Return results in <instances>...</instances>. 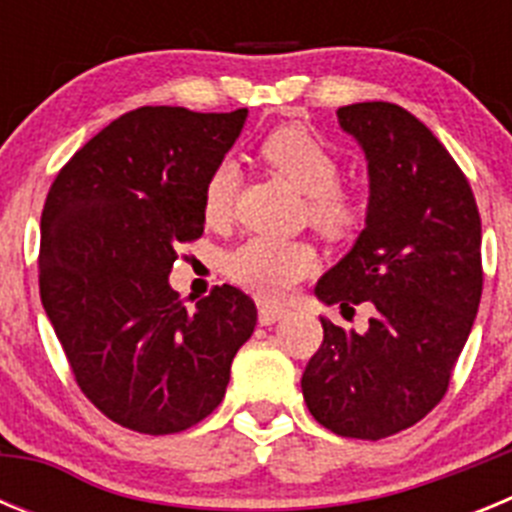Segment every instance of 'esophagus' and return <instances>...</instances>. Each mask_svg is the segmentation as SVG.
Masks as SVG:
<instances>
[{
  "label": "esophagus",
  "instance_id": "1",
  "mask_svg": "<svg viewBox=\"0 0 512 512\" xmlns=\"http://www.w3.org/2000/svg\"><path fill=\"white\" fill-rule=\"evenodd\" d=\"M284 315H287V310H284V307L269 305V302H259V323L261 325H274L277 320H282Z\"/></svg>",
  "mask_w": 512,
  "mask_h": 512
}]
</instances>
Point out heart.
<instances>
[{
  "instance_id": "heart-1",
  "label": "heart",
  "mask_w": 512,
  "mask_h": 512,
  "mask_svg": "<svg viewBox=\"0 0 512 512\" xmlns=\"http://www.w3.org/2000/svg\"><path fill=\"white\" fill-rule=\"evenodd\" d=\"M261 158L305 194L302 215L328 238H348L364 225L366 197L359 187L338 182L341 156L318 133L302 125H284L261 143ZM238 169L233 161H220L210 171L202 192V215L210 225L225 223L233 215ZM318 266V251L307 241H282L251 235L225 253V274L253 295L277 300Z\"/></svg>"
}]
</instances>
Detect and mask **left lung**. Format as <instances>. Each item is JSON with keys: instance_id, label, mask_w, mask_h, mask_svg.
<instances>
[{"instance_id": "obj_1", "label": "left lung", "mask_w": 512, "mask_h": 512, "mask_svg": "<svg viewBox=\"0 0 512 512\" xmlns=\"http://www.w3.org/2000/svg\"><path fill=\"white\" fill-rule=\"evenodd\" d=\"M338 122L364 148L372 194L359 241L315 295L377 312L364 333L320 318L302 395L328 431L379 441L423 420L449 390L482 297V220L464 171L400 104H348Z\"/></svg>"}]
</instances>
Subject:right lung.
I'll use <instances>...</instances> for the list:
<instances>
[{
    "mask_svg": "<svg viewBox=\"0 0 512 512\" xmlns=\"http://www.w3.org/2000/svg\"><path fill=\"white\" fill-rule=\"evenodd\" d=\"M248 110L138 107L58 171L40 217V300L79 390L112 423L182 433L223 402L256 305L212 287L194 310L169 287L176 248L205 230L202 192Z\"/></svg>",
    "mask_w": 512,
    "mask_h": 512,
    "instance_id": "right-lung-1",
    "label": "right lung"
}]
</instances>
